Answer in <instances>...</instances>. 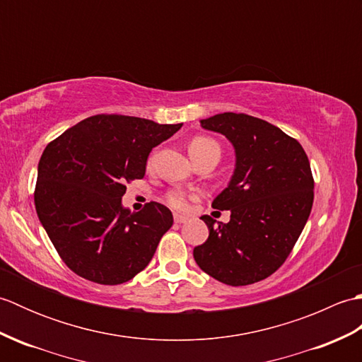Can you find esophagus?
I'll return each instance as SVG.
<instances>
[{"mask_svg": "<svg viewBox=\"0 0 362 362\" xmlns=\"http://www.w3.org/2000/svg\"><path fill=\"white\" fill-rule=\"evenodd\" d=\"M174 221H175V224H185V222L188 221V218L187 216H182V214H174Z\"/></svg>", "mask_w": 362, "mask_h": 362, "instance_id": "1", "label": "esophagus"}]
</instances>
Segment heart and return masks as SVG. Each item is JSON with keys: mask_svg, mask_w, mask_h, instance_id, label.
Wrapping results in <instances>:
<instances>
[{"mask_svg": "<svg viewBox=\"0 0 362 362\" xmlns=\"http://www.w3.org/2000/svg\"><path fill=\"white\" fill-rule=\"evenodd\" d=\"M213 149L219 151V146H218L216 141L211 140V138H206V136H194L188 144L189 156L193 160L204 156V153L210 152ZM189 199H191V196L187 193V191L173 189V191H169V193H168L166 202L175 210H187L188 205H189Z\"/></svg>", "mask_w": 362, "mask_h": 362, "instance_id": "obj_1", "label": "heart"}]
</instances>
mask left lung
Listing matches in <instances>:
<instances>
[{
  "label": "left lung",
  "instance_id": "8db88e82",
  "mask_svg": "<svg viewBox=\"0 0 362 362\" xmlns=\"http://www.w3.org/2000/svg\"><path fill=\"white\" fill-rule=\"evenodd\" d=\"M201 126L235 149V171L211 206L230 210L227 224L202 216L209 240L193 255L205 274L230 286L267 279L288 258L310 218L314 180L294 138L245 113H218Z\"/></svg>",
  "mask_w": 362,
  "mask_h": 362
}]
</instances>
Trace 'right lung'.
Wrapping results in <instances>:
<instances>
[{"label":"right lung","instance_id":"right-lung-1","mask_svg":"<svg viewBox=\"0 0 362 362\" xmlns=\"http://www.w3.org/2000/svg\"><path fill=\"white\" fill-rule=\"evenodd\" d=\"M182 124L95 115L46 146L38 161L35 210L64 263L99 284H121L149 264L173 226L158 202L122 206L126 183L143 179L152 148Z\"/></svg>","mask_w":362,"mask_h":362}]
</instances>
